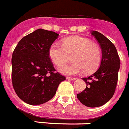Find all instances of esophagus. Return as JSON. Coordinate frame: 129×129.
Returning a JSON list of instances; mask_svg holds the SVG:
<instances>
[{
	"label": "esophagus",
	"mask_w": 129,
	"mask_h": 129,
	"mask_svg": "<svg viewBox=\"0 0 129 129\" xmlns=\"http://www.w3.org/2000/svg\"><path fill=\"white\" fill-rule=\"evenodd\" d=\"M67 79H68V80H71V81H74V80H76V79H77V78H74V77H67Z\"/></svg>",
	"instance_id": "obj_1"
}]
</instances>
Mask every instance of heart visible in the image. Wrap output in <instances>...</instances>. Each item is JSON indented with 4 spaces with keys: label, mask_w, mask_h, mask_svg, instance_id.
Listing matches in <instances>:
<instances>
[{
    "label": "heart",
    "mask_w": 129,
    "mask_h": 129,
    "mask_svg": "<svg viewBox=\"0 0 129 129\" xmlns=\"http://www.w3.org/2000/svg\"><path fill=\"white\" fill-rule=\"evenodd\" d=\"M74 55L73 63L62 66L59 71L64 74H77L85 72L90 74L100 66L101 50L99 46L91 43L86 38L79 36H72L64 38L62 45L55 42L48 49L50 60L57 66H61L68 61V54Z\"/></svg>",
    "instance_id": "heart-1"
}]
</instances>
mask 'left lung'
<instances>
[{"instance_id": "1", "label": "left lung", "mask_w": 129, "mask_h": 129, "mask_svg": "<svg viewBox=\"0 0 129 129\" xmlns=\"http://www.w3.org/2000/svg\"><path fill=\"white\" fill-rule=\"evenodd\" d=\"M102 49V60L99 69L90 76L82 78L87 86L77 94V99L89 107H101L107 103L115 93L120 61L115 46L105 35L92 30Z\"/></svg>"}]
</instances>
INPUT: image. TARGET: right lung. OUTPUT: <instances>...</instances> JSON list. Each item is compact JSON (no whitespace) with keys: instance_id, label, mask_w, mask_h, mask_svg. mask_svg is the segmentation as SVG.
Returning <instances> with one entry per match:
<instances>
[{"instance_id":"1","label":"right lung","mask_w":129,"mask_h":129,"mask_svg":"<svg viewBox=\"0 0 129 129\" xmlns=\"http://www.w3.org/2000/svg\"><path fill=\"white\" fill-rule=\"evenodd\" d=\"M59 34L39 28L24 36L12 55L11 79L16 94L31 105L45 103L66 77L56 72L48 49Z\"/></svg>"}]
</instances>
